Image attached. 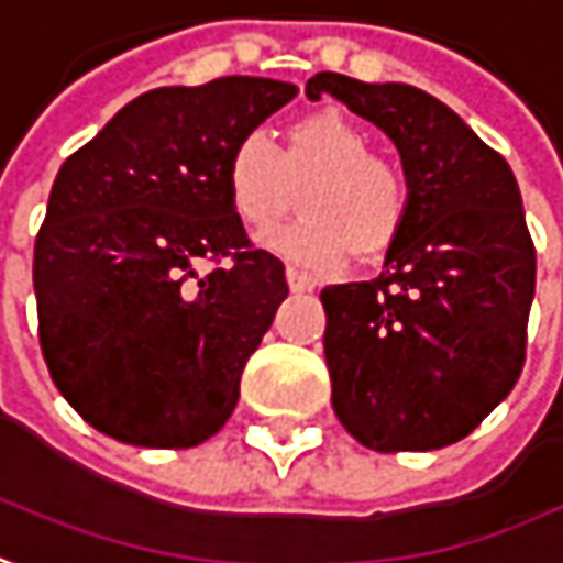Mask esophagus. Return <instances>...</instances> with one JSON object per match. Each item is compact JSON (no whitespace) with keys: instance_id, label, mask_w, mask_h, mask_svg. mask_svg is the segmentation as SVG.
<instances>
[{"instance_id":"1","label":"esophagus","mask_w":563,"mask_h":563,"mask_svg":"<svg viewBox=\"0 0 563 563\" xmlns=\"http://www.w3.org/2000/svg\"><path fill=\"white\" fill-rule=\"evenodd\" d=\"M286 283H289V289H292V292H311V289H314V283L308 280L299 267H292V264L286 267Z\"/></svg>"}]
</instances>
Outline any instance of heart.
<instances>
[{"label":"heart","instance_id":"1","mask_svg":"<svg viewBox=\"0 0 563 563\" xmlns=\"http://www.w3.org/2000/svg\"><path fill=\"white\" fill-rule=\"evenodd\" d=\"M227 199L252 236H262L296 208L301 221L267 236L264 245L314 271H336L349 252L374 262L398 243L411 189L405 174L371 152V136L340 108H320L286 130L277 148L249 130L227 158Z\"/></svg>","mask_w":563,"mask_h":563}]
</instances>
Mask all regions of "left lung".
I'll return each instance as SVG.
<instances>
[{"label":"left lung","mask_w":563,"mask_h":563,"mask_svg":"<svg viewBox=\"0 0 563 563\" xmlns=\"http://www.w3.org/2000/svg\"><path fill=\"white\" fill-rule=\"evenodd\" d=\"M330 92L401 155L408 223L383 274L320 292L342 427L374 452H433L474 433L527 361L536 249L508 162L423 89L323 70Z\"/></svg>","instance_id":"left-lung-1"}]
</instances>
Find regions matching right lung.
I'll return each mask as SVG.
<instances>
[{
  "label": "right lung",
  "instance_id": "add662e5",
  "mask_svg": "<svg viewBox=\"0 0 563 563\" xmlns=\"http://www.w3.org/2000/svg\"><path fill=\"white\" fill-rule=\"evenodd\" d=\"M296 96L267 77L148 89L58 170L33 245L40 345L99 433L192 449L233 415L289 286L245 240L223 174L236 140Z\"/></svg>",
  "mask_w": 563,
  "mask_h": 563
}]
</instances>
